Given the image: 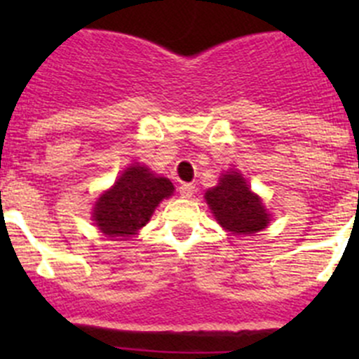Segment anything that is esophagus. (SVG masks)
Wrapping results in <instances>:
<instances>
[{
	"label": "esophagus",
	"instance_id": "esophagus-1",
	"mask_svg": "<svg viewBox=\"0 0 359 359\" xmlns=\"http://www.w3.org/2000/svg\"><path fill=\"white\" fill-rule=\"evenodd\" d=\"M194 191H196L194 184H182V186L179 187V193L182 198H191L194 194Z\"/></svg>",
	"mask_w": 359,
	"mask_h": 359
}]
</instances>
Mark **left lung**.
I'll return each mask as SVG.
<instances>
[{
    "label": "left lung",
    "mask_w": 359,
    "mask_h": 359,
    "mask_svg": "<svg viewBox=\"0 0 359 359\" xmlns=\"http://www.w3.org/2000/svg\"><path fill=\"white\" fill-rule=\"evenodd\" d=\"M205 200L220 226L233 234H253L269 224L260 198L238 172L226 173L219 186L206 191Z\"/></svg>",
    "instance_id": "8db88e82"
}]
</instances>
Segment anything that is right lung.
<instances>
[{
  "mask_svg": "<svg viewBox=\"0 0 359 359\" xmlns=\"http://www.w3.org/2000/svg\"><path fill=\"white\" fill-rule=\"evenodd\" d=\"M172 193L168 179L156 177L146 166L132 165L95 203L93 220L109 238H128L146 226L159 201Z\"/></svg>",
  "mask_w": 359,
  "mask_h": 359,
  "instance_id": "add662e5",
  "label": "right lung"
}]
</instances>
